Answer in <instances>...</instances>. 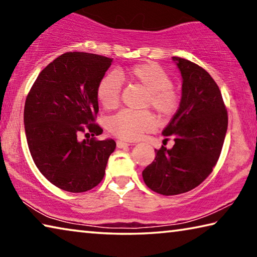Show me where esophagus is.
I'll use <instances>...</instances> for the list:
<instances>
[{
    "mask_svg": "<svg viewBox=\"0 0 257 257\" xmlns=\"http://www.w3.org/2000/svg\"><path fill=\"white\" fill-rule=\"evenodd\" d=\"M128 146H130V144L127 142H123V141L116 142V147H118V149H124V147H128Z\"/></svg>",
    "mask_w": 257,
    "mask_h": 257,
    "instance_id": "esophagus-1",
    "label": "esophagus"
}]
</instances>
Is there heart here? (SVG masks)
I'll return each mask as SVG.
<instances>
[{"label":"heart","instance_id":"b5f03b06","mask_svg":"<svg viewBox=\"0 0 257 257\" xmlns=\"http://www.w3.org/2000/svg\"><path fill=\"white\" fill-rule=\"evenodd\" d=\"M121 80H132L147 90L144 107L154 108L161 118L175 114L180 105V95L172 86L171 77L162 67L152 62L138 63L128 69H119L116 75H107L99 80L96 97L105 110L118 107L121 99ZM155 125V116L149 111L122 110L111 116L107 129L115 137L135 141Z\"/></svg>","mask_w":257,"mask_h":257}]
</instances>
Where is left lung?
Wrapping results in <instances>:
<instances>
[{"label":"left lung","mask_w":257,"mask_h":257,"mask_svg":"<svg viewBox=\"0 0 257 257\" xmlns=\"http://www.w3.org/2000/svg\"><path fill=\"white\" fill-rule=\"evenodd\" d=\"M172 59L181 72L182 96L162 134L175 145L155 150L154 161L143 171L146 186L165 196L194 189L211 175L228 128L227 108L210 73L189 60Z\"/></svg>","instance_id":"obj_1"}]
</instances>
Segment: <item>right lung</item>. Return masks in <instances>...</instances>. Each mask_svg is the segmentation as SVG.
Here are the masks:
<instances>
[{
  "label": "right lung",
  "mask_w": 257,
  "mask_h": 257,
  "mask_svg": "<svg viewBox=\"0 0 257 257\" xmlns=\"http://www.w3.org/2000/svg\"><path fill=\"white\" fill-rule=\"evenodd\" d=\"M112 59L67 52L43 69L25 103L28 147L38 170L51 184L70 193L96 187L115 150L113 139L98 141L103 129L96 88ZM92 136L81 141L80 136Z\"/></svg>",
  "instance_id": "add662e5"
}]
</instances>
